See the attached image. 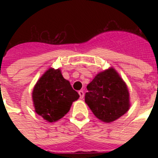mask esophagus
Wrapping results in <instances>:
<instances>
[{
  "mask_svg": "<svg viewBox=\"0 0 158 158\" xmlns=\"http://www.w3.org/2000/svg\"><path fill=\"white\" fill-rule=\"evenodd\" d=\"M79 97H80V98H84V93L83 90H80V91H79Z\"/></svg>",
  "mask_w": 158,
  "mask_h": 158,
  "instance_id": "esophagus-1",
  "label": "esophagus"
}]
</instances>
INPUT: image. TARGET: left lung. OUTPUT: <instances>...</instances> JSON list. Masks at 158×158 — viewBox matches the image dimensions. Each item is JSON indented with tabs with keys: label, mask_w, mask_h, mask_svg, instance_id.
<instances>
[{
	"label": "left lung",
	"mask_w": 158,
	"mask_h": 158,
	"mask_svg": "<svg viewBox=\"0 0 158 158\" xmlns=\"http://www.w3.org/2000/svg\"><path fill=\"white\" fill-rule=\"evenodd\" d=\"M87 89L85 102L95 116L104 122H112L130 108L127 86L112 68L97 74Z\"/></svg>",
	"instance_id": "obj_1"
}]
</instances>
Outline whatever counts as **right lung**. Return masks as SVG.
Masks as SVG:
<instances>
[{"instance_id": "add662e5", "label": "right lung", "mask_w": 158, "mask_h": 158, "mask_svg": "<svg viewBox=\"0 0 158 158\" xmlns=\"http://www.w3.org/2000/svg\"><path fill=\"white\" fill-rule=\"evenodd\" d=\"M79 98L60 70L49 69L41 77L33 91L35 111L49 122L62 118L70 109L72 102Z\"/></svg>"}]
</instances>
